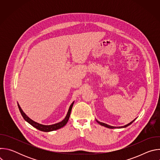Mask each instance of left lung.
<instances>
[{"mask_svg":"<svg viewBox=\"0 0 160 160\" xmlns=\"http://www.w3.org/2000/svg\"><path fill=\"white\" fill-rule=\"evenodd\" d=\"M135 119L136 118H135L133 121H132L131 122H130L129 123H128L127 125H124V126H122V127H113V126H111V125H107V124H106V123H102V122H99V121H98L97 120H96V121H97V122L99 123V124H100L101 125H102V126H104V127H107V128H125V127H128V126H129L130 125H131L135 120Z\"/></svg>","mask_w":160,"mask_h":160,"instance_id":"left-lung-1","label":"left lung"}]
</instances>
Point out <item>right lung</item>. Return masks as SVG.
Wrapping results in <instances>:
<instances>
[{
	"label": "right lung",
	"instance_id": "obj_1",
	"mask_svg": "<svg viewBox=\"0 0 160 160\" xmlns=\"http://www.w3.org/2000/svg\"><path fill=\"white\" fill-rule=\"evenodd\" d=\"M73 104H74V102H73L72 103V104L70 105V106L69 108V109H68V111L67 112V115H66V117L64 118V119L63 120H62L61 122H60L59 123H55V124H53V125H42V124H40L38 123H37V122H34L33 120L30 119L26 115V114L23 111H22V109L21 108L20 106L19 105L18 103V106L19 111H20V112L21 114L22 117H23V118L25 120V121H27L28 123H30L33 127L36 128L37 129L40 130V131H42V132H51V131H54V130L59 129V128L63 127L67 123V122H68V120H69V118H70V116L72 109Z\"/></svg>",
	"mask_w": 160,
	"mask_h": 160
}]
</instances>
